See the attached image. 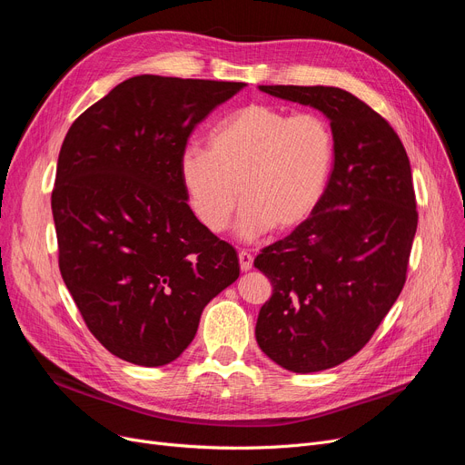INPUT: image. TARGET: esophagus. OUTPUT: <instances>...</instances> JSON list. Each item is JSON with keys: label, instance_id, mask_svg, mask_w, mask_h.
I'll return each mask as SVG.
<instances>
[{"label": "esophagus", "instance_id": "esophagus-1", "mask_svg": "<svg viewBox=\"0 0 465 465\" xmlns=\"http://www.w3.org/2000/svg\"><path fill=\"white\" fill-rule=\"evenodd\" d=\"M252 254L249 251H239V265H241V272H249L252 270Z\"/></svg>", "mask_w": 465, "mask_h": 465}]
</instances>
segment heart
I'll list each match as a JSON object with an SVG mask.
<instances>
[{
    "instance_id": "1",
    "label": "heart",
    "mask_w": 465,
    "mask_h": 465,
    "mask_svg": "<svg viewBox=\"0 0 465 465\" xmlns=\"http://www.w3.org/2000/svg\"><path fill=\"white\" fill-rule=\"evenodd\" d=\"M181 156V179L195 218L224 232L241 195L237 230L254 239L300 226L321 203L333 165V134L316 113L292 114L251 104L224 118Z\"/></svg>"
}]
</instances>
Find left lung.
<instances>
[{
	"label": "left lung",
	"mask_w": 465,
	"mask_h": 465,
	"mask_svg": "<svg viewBox=\"0 0 465 465\" xmlns=\"http://www.w3.org/2000/svg\"><path fill=\"white\" fill-rule=\"evenodd\" d=\"M260 90L322 111L333 134L321 203L254 260L273 284L256 322L260 349L288 371L314 373L368 345L405 284L419 224L411 163L394 128L347 90Z\"/></svg>",
	"instance_id": "1"
}]
</instances>
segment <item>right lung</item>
<instances>
[{
    "label": "right lung",
    "instance_id": "obj_1",
    "mask_svg": "<svg viewBox=\"0 0 465 465\" xmlns=\"http://www.w3.org/2000/svg\"><path fill=\"white\" fill-rule=\"evenodd\" d=\"M242 86L132 77L62 143L53 190L60 273L92 335L130 363L179 358L205 305L239 277L235 249L186 203L181 156L193 128Z\"/></svg>",
    "mask_w": 465,
    "mask_h": 465
}]
</instances>
